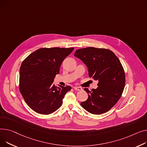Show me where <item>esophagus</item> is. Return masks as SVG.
Returning a JSON list of instances; mask_svg holds the SVG:
<instances>
[{"label": "esophagus", "mask_w": 147, "mask_h": 147, "mask_svg": "<svg viewBox=\"0 0 147 147\" xmlns=\"http://www.w3.org/2000/svg\"><path fill=\"white\" fill-rule=\"evenodd\" d=\"M74 89L77 90V91H79V90H82V88L80 87H78V86H75L74 87Z\"/></svg>", "instance_id": "34e87169"}]
</instances>
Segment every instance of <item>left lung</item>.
<instances>
[{
    "mask_svg": "<svg viewBox=\"0 0 147 147\" xmlns=\"http://www.w3.org/2000/svg\"><path fill=\"white\" fill-rule=\"evenodd\" d=\"M74 56L87 67L89 76L98 80L97 89H84L88 99L80 105L90 113L109 111L121 98L125 84V74L119 58L105 48L87 47L76 51Z\"/></svg>",
    "mask_w": 147,
    "mask_h": 147,
    "instance_id": "1",
    "label": "left lung"
}]
</instances>
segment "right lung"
<instances>
[{
    "label": "right lung",
    "mask_w": 147,
    "mask_h": 147,
    "mask_svg": "<svg viewBox=\"0 0 147 147\" xmlns=\"http://www.w3.org/2000/svg\"><path fill=\"white\" fill-rule=\"evenodd\" d=\"M74 48H42L23 61L19 73V90L26 104L35 112L51 114L63 104L71 87L55 86L53 81L65 58Z\"/></svg>",
    "instance_id": "add662e5"
}]
</instances>
